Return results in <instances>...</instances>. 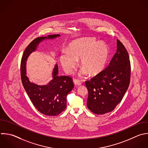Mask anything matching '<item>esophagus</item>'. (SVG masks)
<instances>
[{
    "label": "esophagus",
    "mask_w": 148,
    "mask_h": 148,
    "mask_svg": "<svg viewBox=\"0 0 148 148\" xmlns=\"http://www.w3.org/2000/svg\"><path fill=\"white\" fill-rule=\"evenodd\" d=\"M73 83L75 84V85H76V86H80L82 84L81 82L79 80H76V79H74L73 80Z\"/></svg>",
    "instance_id": "1"
}]
</instances>
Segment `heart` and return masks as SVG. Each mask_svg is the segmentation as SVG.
I'll list each match as a JSON object with an SVG mask.
<instances>
[{
  "label": "heart",
  "instance_id": "obj_1",
  "mask_svg": "<svg viewBox=\"0 0 148 148\" xmlns=\"http://www.w3.org/2000/svg\"><path fill=\"white\" fill-rule=\"evenodd\" d=\"M110 48L104 42L94 38H83L69 43L67 51L60 56V63L66 73L71 74L80 60L82 75L91 76L100 73L104 69L110 56Z\"/></svg>",
  "mask_w": 148,
  "mask_h": 148
}]
</instances>
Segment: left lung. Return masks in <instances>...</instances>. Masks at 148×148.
Masks as SVG:
<instances>
[{
	"mask_svg": "<svg viewBox=\"0 0 148 148\" xmlns=\"http://www.w3.org/2000/svg\"><path fill=\"white\" fill-rule=\"evenodd\" d=\"M131 66L128 52L117 40V51L109 66L85 82L88 95V109L103 114L114 109L121 102L130 82Z\"/></svg>",
	"mask_w": 148,
	"mask_h": 148,
	"instance_id": "left-lung-1",
	"label": "left lung"
}]
</instances>
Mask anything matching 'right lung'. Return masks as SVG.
I'll return each instance as SVG.
<instances>
[{
    "mask_svg": "<svg viewBox=\"0 0 148 148\" xmlns=\"http://www.w3.org/2000/svg\"><path fill=\"white\" fill-rule=\"evenodd\" d=\"M60 36L57 34L36 38L25 49L21 62V77L24 88L35 108L46 116H57L65 110L66 96L74 87L72 79L67 76H58V68L56 64L52 73L53 79L46 85H38L31 82L26 75V62L40 43Z\"/></svg>",
    "mask_w": 148,
    "mask_h": 148,
    "instance_id": "right-lung-1",
    "label": "right lung"
}]
</instances>
